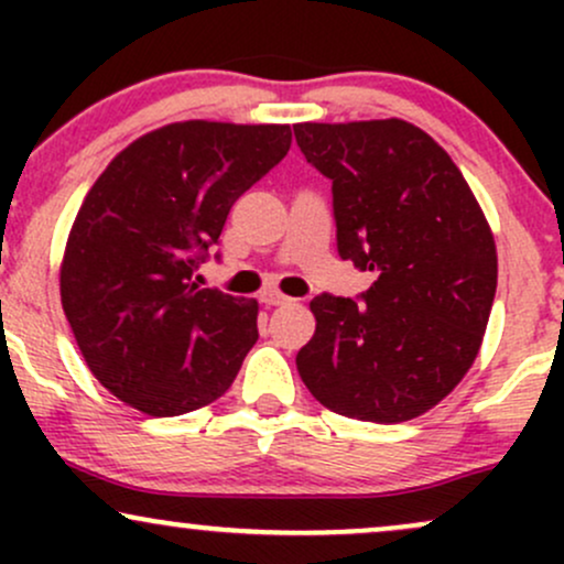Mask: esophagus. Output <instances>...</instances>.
I'll list each match as a JSON object with an SVG mask.
<instances>
[{
    "mask_svg": "<svg viewBox=\"0 0 564 564\" xmlns=\"http://www.w3.org/2000/svg\"><path fill=\"white\" fill-rule=\"evenodd\" d=\"M260 300H262L264 304H289V302H294V300H291V296L281 294V291H278V289H268V291H262Z\"/></svg>",
    "mask_w": 564,
    "mask_h": 564,
    "instance_id": "esophagus-1",
    "label": "esophagus"
}]
</instances>
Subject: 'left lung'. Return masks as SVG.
I'll list each match as a JSON object with an SVG mask.
<instances>
[{
	"label": "left lung",
	"instance_id": "obj_1",
	"mask_svg": "<svg viewBox=\"0 0 564 564\" xmlns=\"http://www.w3.org/2000/svg\"><path fill=\"white\" fill-rule=\"evenodd\" d=\"M332 180L341 260L373 270L364 304L321 294L296 371L328 411L398 424L435 408L480 352L498 257L475 193L424 129L403 119L294 124Z\"/></svg>",
	"mask_w": 564,
	"mask_h": 564
}]
</instances>
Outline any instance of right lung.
Returning <instances> with one entry per match:
<instances>
[{
    "label": "right lung",
    "instance_id": "obj_1",
    "mask_svg": "<svg viewBox=\"0 0 564 564\" xmlns=\"http://www.w3.org/2000/svg\"><path fill=\"white\" fill-rule=\"evenodd\" d=\"M289 124L174 121L129 142L70 225L61 302L84 364L148 416L223 398L257 341V300L191 283L230 206L289 153Z\"/></svg>",
    "mask_w": 564,
    "mask_h": 564
}]
</instances>
